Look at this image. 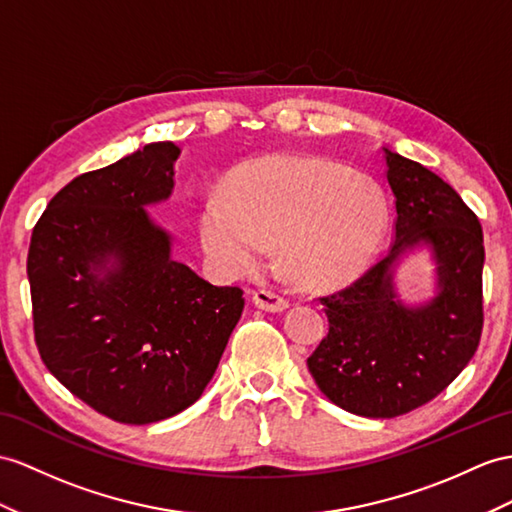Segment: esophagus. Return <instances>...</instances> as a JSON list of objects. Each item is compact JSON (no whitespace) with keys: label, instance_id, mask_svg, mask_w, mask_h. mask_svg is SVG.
<instances>
[{"label":"esophagus","instance_id":"1","mask_svg":"<svg viewBox=\"0 0 512 512\" xmlns=\"http://www.w3.org/2000/svg\"><path fill=\"white\" fill-rule=\"evenodd\" d=\"M252 302L256 308L267 310V313H282V310L289 308V302H286L284 297L271 293V291H265V289L254 291Z\"/></svg>","mask_w":512,"mask_h":512}]
</instances>
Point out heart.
<instances>
[{"instance_id":"heart-1","label":"heart","mask_w":512,"mask_h":512,"mask_svg":"<svg viewBox=\"0 0 512 512\" xmlns=\"http://www.w3.org/2000/svg\"><path fill=\"white\" fill-rule=\"evenodd\" d=\"M382 186L310 156H269L236 169L226 193L208 195L199 234L228 276L265 265L278 241L286 273L304 289H328L363 271L389 228Z\"/></svg>"}]
</instances>
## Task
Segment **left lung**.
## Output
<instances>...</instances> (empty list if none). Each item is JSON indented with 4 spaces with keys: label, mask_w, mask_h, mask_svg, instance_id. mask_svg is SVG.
Returning a JSON list of instances; mask_svg holds the SVG:
<instances>
[{
    "label": "left lung",
    "mask_w": 512,
    "mask_h": 512,
    "mask_svg": "<svg viewBox=\"0 0 512 512\" xmlns=\"http://www.w3.org/2000/svg\"><path fill=\"white\" fill-rule=\"evenodd\" d=\"M395 241L378 265L328 297L330 330L306 363L319 391L347 413L391 419L434 400L478 350L482 228L450 184L384 147ZM417 244L437 263V295L417 307L394 291V267Z\"/></svg>",
    "instance_id": "obj_1"
}]
</instances>
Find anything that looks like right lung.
Wrapping results in <instances>:
<instances>
[{"instance_id":"add662e5","label":"right lung","mask_w":512,"mask_h":512,"mask_svg":"<svg viewBox=\"0 0 512 512\" xmlns=\"http://www.w3.org/2000/svg\"><path fill=\"white\" fill-rule=\"evenodd\" d=\"M180 147L149 143L60 189L28 252L34 339L54 378L119 423L182 413L213 380L245 299L171 258L145 206L173 191Z\"/></svg>"}]
</instances>
